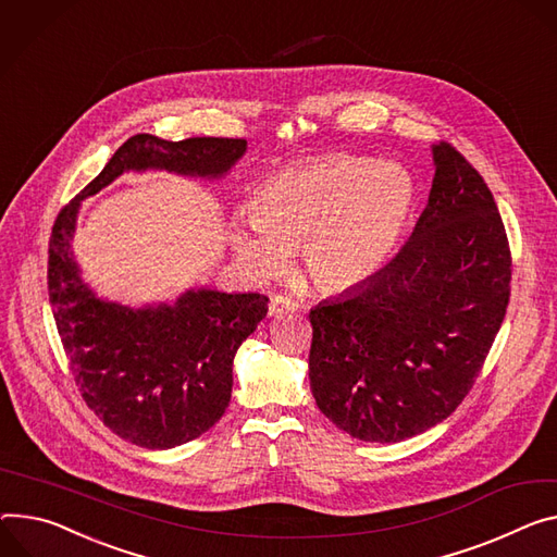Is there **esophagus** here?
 Instances as JSON below:
<instances>
[{
  "instance_id": "1",
  "label": "esophagus",
  "mask_w": 557,
  "mask_h": 557,
  "mask_svg": "<svg viewBox=\"0 0 557 557\" xmlns=\"http://www.w3.org/2000/svg\"><path fill=\"white\" fill-rule=\"evenodd\" d=\"M299 309V305L297 301L293 299V297H288V295H275L273 299H271V305H269V315L271 318H277V315H284V313H295Z\"/></svg>"
}]
</instances>
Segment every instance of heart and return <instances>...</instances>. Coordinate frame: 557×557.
I'll list each match as a JSON object with an SVG mask.
<instances>
[{"label": "heart", "mask_w": 557, "mask_h": 557, "mask_svg": "<svg viewBox=\"0 0 557 557\" xmlns=\"http://www.w3.org/2000/svg\"><path fill=\"white\" fill-rule=\"evenodd\" d=\"M418 182L399 164L331 156L271 175L233 231L239 258L260 273L301 246L309 277L324 290H352L377 277L418 209Z\"/></svg>", "instance_id": "heart-1"}]
</instances>
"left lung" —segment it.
Segmentation results:
<instances>
[{"instance_id":"left-lung-1","label":"left lung","mask_w":557,"mask_h":557,"mask_svg":"<svg viewBox=\"0 0 557 557\" xmlns=\"http://www.w3.org/2000/svg\"><path fill=\"white\" fill-rule=\"evenodd\" d=\"M411 239L369 284L309 313L311 391L348 435L393 444L473 388L511 297V248L482 175L448 141Z\"/></svg>"}]
</instances>
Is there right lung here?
<instances>
[{
	"label": "right lung",
	"instance_id": "obj_1",
	"mask_svg": "<svg viewBox=\"0 0 557 557\" xmlns=\"http://www.w3.org/2000/svg\"><path fill=\"white\" fill-rule=\"evenodd\" d=\"M246 139L133 135L60 211L48 242V299L71 373L86 407L120 437L144 448H173L207 433L226 411L233 358L267 318L262 293L186 290L173 307L128 309L82 282L71 239L79 201L124 171L164 169L222 177Z\"/></svg>",
	"mask_w": 557,
	"mask_h": 557
}]
</instances>
